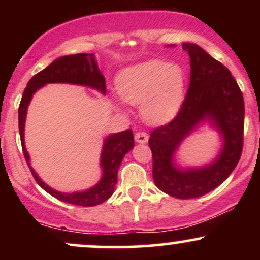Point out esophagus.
<instances>
[{
    "label": "esophagus",
    "mask_w": 260,
    "mask_h": 260,
    "mask_svg": "<svg viewBox=\"0 0 260 260\" xmlns=\"http://www.w3.org/2000/svg\"><path fill=\"white\" fill-rule=\"evenodd\" d=\"M134 138H136V142L138 143H147L149 137L145 132H137L136 136H134Z\"/></svg>",
    "instance_id": "esophagus-1"
}]
</instances>
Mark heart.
Returning <instances> with one entry per match:
<instances>
[{
    "label": "heart",
    "instance_id": "heart-1",
    "mask_svg": "<svg viewBox=\"0 0 260 260\" xmlns=\"http://www.w3.org/2000/svg\"><path fill=\"white\" fill-rule=\"evenodd\" d=\"M184 78L178 67L161 61H148L122 71L117 91L131 105H142L144 120L162 124L171 120L181 105Z\"/></svg>",
    "mask_w": 260,
    "mask_h": 260
}]
</instances>
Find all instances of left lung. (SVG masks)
I'll return each mask as SVG.
<instances>
[{
	"label": "left lung",
	"mask_w": 260,
	"mask_h": 260,
	"mask_svg": "<svg viewBox=\"0 0 260 260\" xmlns=\"http://www.w3.org/2000/svg\"><path fill=\"white\" fill-rule=\"evenodd\" d=\"M190 58V82L177 115L154 128L149 138L153 178L162 192L180 199L198 198L215 189L231 175L243 149L244 101L240 86L221 62L198 45H182ZM223 133L224 149L217 161L199 170L181 172L172 164L180 142L204 118Z\"/></svg>",
	"instance_id": "1"
}]
</instances>
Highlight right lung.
<instances>
[{
    "instance_id": "1",
    "label": "right lung",
    "mask_w": 260,
    "mask_h": 260,
    "mask_svg": "<svg viewBox=\"0 0 260 260\" xmlns=\"http://www.w3.org/2000/svg\"><path fill=\"white\" fill-rule=\"evenodd\" d=\"M47 83H72V84H83L98 89L101 92H106L105 77L100 73L92 53H77V55H68L59 57L47 66L46 68L35 74L28 82L22 100H20L19 109H18V118H19V134L22 142L23 154L25 161L30 169L32 177L38 182V184L46 190L49 194L64 203H70L79 207H94L101 204L112 196L116 183H117V171L120 168L123 156L134 145V137L132 129L123 131V132L111 134L105 140L103 154H101V166L104 169L103 178L99 183L85 192L77 193H61L52 189L44 183L34 170L29 165V154L24 147V123L26 109L30 103L32 94L40 86Z\"/></svg>"
}]
</instances>
